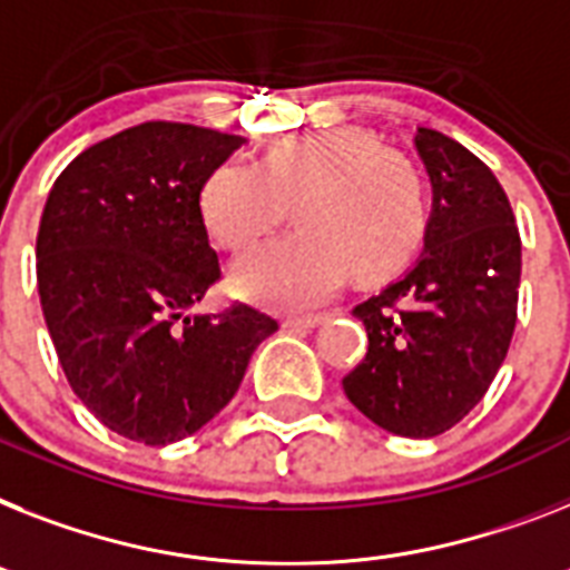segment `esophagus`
I'll list each match as a JSON object with an SVG mask.
<instances>
[{
  "label": "esophagus",
  "instance_id": "34e87169",
  "mask_svg": "<svg viewBox=\"0 0 570 570\" xmlns=\"http://www.w3.org/2000/svg\"><path fill=\"white\" fill-rule=\"evenodd\" d=\"M326 314H308V317H288L285 326L288 328H317L320 323H326Z\"/></svg>",
  "mask_w": 570,
  "mask_h": 570
}]
</instances>
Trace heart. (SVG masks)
Returning <instances> with one entry per match:
<instances>
[{"instance_id":"1","label":"heart","mask_w":570,"mask_h":570,"mask_svg":"<svg viewBox=\"0 0 570 570\" xmlns=\"http://www.w3.org/2000/svg\"><path fill=\"white\" fill-rule=\"evenodd\" d=\"M296 206L299 233L238 258L235 294L274 308H312L346 274L387 279L416 253L428 224L420 171L366 130L332 127L276 139L262 163L229 159L200 191L206 233L244 250Z\"/></svg>"}]
</instances>
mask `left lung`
<instances>
[{
    "label": "left lung",
    "mask_w": 570,
    "mask_h": 570,
    "mask_svg": "<svg viewBox=\"0 0 570 570\" xmlns=\"http://www.w3.org/2000/svg\"><path fill=\"white\" fill-rule=\"evenodd\" d=\"M413 145L434 191L425 247L352 308L370 346L343 393L390 434L428 440L458 425L504 364L521 238L501 183L472 150L431 127H416Z\"/></svg>",
    "instance_id": "1"
}]
</instances>
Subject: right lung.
I'll return each mask as SVG.
<instances>
[{
	"instance_id": "right-lung-1",
	"label": "right lung",
	"mask_w": 570,
	"mask_h": 570,
	"mask_svg": "<svg viewBox=\"0 0 570 570\" xmlns=\"http://www.w3.org/2000/svg\"><path fill=\"white\" fill-rule=\"evenodd\" d=\"M242 136L145 121L63 168L37 233V288L75 396L145 445L195 434L227 407L279 328L250 305L195 314L220 279L200 218L209 174Z\"/></svg>"
}]
</instances>
